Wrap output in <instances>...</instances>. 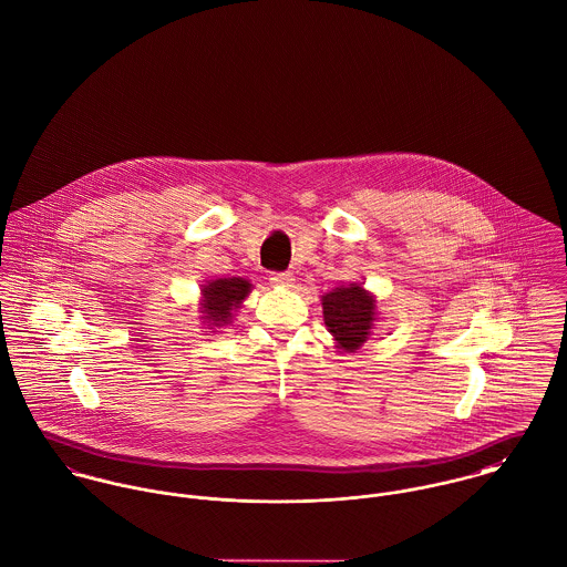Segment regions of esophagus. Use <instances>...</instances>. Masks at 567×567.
Segmentation results:
<instances>
[{"instance_id":"esophagus-1","label":"esophagus","mask_w":567,"mask_h":567,"mask_svg":"<svg viewBox=\"0 0 567 567\" xmlns=\"http://www.w3.org/2000/svg\"><path fill=\"white\" fill-rule=\"evenodd\" d=\"M271 285L274 287H282V289H289V287H293V274H289V271H278V274H271Z\"/></svg>"}]
</instances>
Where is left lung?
Instances as JSON below:
<instances>
[{"label":"left lung","mask_w":567,"mask_h":567,"mask_svg":"<svg viewBox=\"0 0 567 567\" xmlns=\"http://www.w3.org/2000/svg\"><path fill=\"white\" fill-rule=\"evenodd\" d=\"M324 324L340 352H357L381 320L379 300L363 282H343L320 296Z\"/></svg>","instance_id":"1"}]
</instances>
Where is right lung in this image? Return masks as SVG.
Masks as SVG:
<instances>
[{"instance_id": "right-lung-1", "label": "right lung", "mask_w": 567, "mask_h": 567, "mask_svg": "<svg viewBox=\"0 0 567 567\" xmlns=\"http://www.w3.org/2000/svg\"><path fill=\"white\" fill-rule=\"evenodd\" d=\"M254 285L247 278L231 276V278H206L199 285V322L204 324L206 333L221 336L224 329L234 327L236 311L251 293Z\"/></svg>"}]
</instances>
